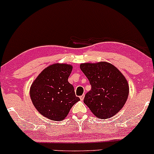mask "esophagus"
Here are the masks:
<instances>
[{"label":"esophagus","instance_id":"34e87169","mask_svg":"<svg viewBox=\"0 0 154 154\" xmlns=\"http://www.w3.org/2000/svg\"><path fill=\"white\" fill-rule=\"evenodd\" d=\"M84 98H85V95L84 94L81 95V96H79V98H80L81 100H82L83 99H84Z\"/></svg>","mask_w":154,"mask_h":154}]
</instances>
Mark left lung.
Wrapping results in <instances>:
<instances>
[{"label":"left lung","mask_w":154,"mask_h":154,"mask_svg":"<svg viewBox=\"0 0 154 154\" xmlns=\"http://www.w3.org/2000/svg\"><path fill=\"white\" fill-rule=\"evenodd\" d=\"M80 69L91 85L84 103L100 119H109L121 110L129 95L128 81L117 68L101 62L80 64Z\"/></svg>","instance_id":"obj_1"}]
</instances>
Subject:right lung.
<instances>
[{"instance_id":"add662e5","label":"right lung","mask_w":154,"mask_h":154,"mask_svg":"<svg viewBox=\"0 0 154 154\" xmlns=\"http://www.w3.org/2000/svg\"><path fill=\"white\" fill-rule=\"evenodd\" d=\"M72 66L55 63L42 71L32 84L29 95L39 113L54 121H61L78 102L74 87L68 82Z\"/></svg>"}]
</instances>
